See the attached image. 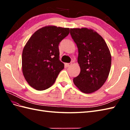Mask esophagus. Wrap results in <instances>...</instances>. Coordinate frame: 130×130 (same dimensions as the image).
Masks as SVG:
<instances>
[{
	"instance_id": "34e87169",
	"label": "esophagus",
	"mask_w": 130,
	"mask_h": 130,
	"mask_svg": "<svg viewBox=\"0 0 130 130\" xmlns=\"http://www.w3.org/2000/svg\"><path fill=\"white\" fill-rule=\"evenodd\" d=\"M71 65H72V63H66V64H65V66H66V67H70V66Z\"/></svg>"
}]
</instances>
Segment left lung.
Wrapping results in <instances>:
<instances>
[{
  "label": "left lung",
  "mask_w": 130,
  "mask_h": 130,
  "mask_svg": "<svg viewBox=\"0 0 130 130\" xmlns=\"http://www.w3.org/2000/svg\"><path fill=\"white\" fill-rule=\"evenodd\" d=\"M70 35L78 47L80 68L74 83L84 93L94 92L103 86L109 75L112 59L108 47L92 29L70 28Z\"/></svg>",
  "instance_id": "8db88e82"
}]
</instances>
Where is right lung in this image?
<instances>
[{
	"mask_svg": "<svg viewBox=\"0 0 130 130\" xmlns=\"http://www.w3.org/2000/svg\"><path fill=\"white\" fill-rule=\"evenodd\" d=\"M70 32L69 28L47 26L36 31L24 46L22 72L28 84L37 90L54 84L64 64L59 60V45Z\"/></svg>",
	"mask_w": 130,
	"mask_h": 130,
	"instance_id": "1",
	"label": "right lung"
}]
</instances>
